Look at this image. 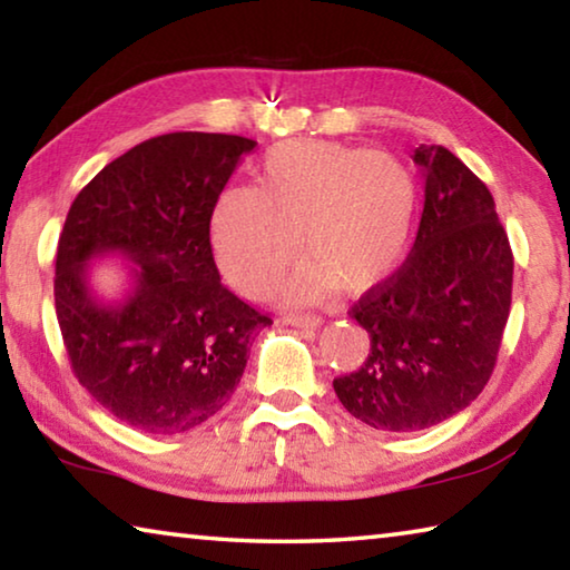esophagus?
<instances>
[{"label": "esophagus", "instance_id": "1", "mask_svg": "<svg viewBox=\"0 0 570 570\" xmlns=\"http://www.w3.org/2000/svg\"><path fill=\"white\" fill-rule=\"evenodd\" d=\"M286 324H292L294 330H316V326H322V316H314V314H288L284 316Z\"/></svg>", "mask_w": 570, "mask_h": 570}]
</instances>
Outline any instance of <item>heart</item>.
Here are the masks:
<instances>
[{"instance_id":"1","label":"heart","mask_w":570,"mask_h":570,"mask_svg":"<svg viewBox=\"0 0 570 570\" xmlns=\"http://www.w3.org/2000/svg\"><path fill=\"white\" fill-rule=\"evenodd\" d=\"M417 204V178L397 158L332 140H286L258 163L256 188L230 186L218 196L216 256L228 282L256 296L298 244L306 262L278 294L288 302L332 286L360 294L402 264Z\"/></svg>"}]
</instances>
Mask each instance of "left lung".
Returning <instances> with one entry per match:
<instances>
[{
  "label": "left lung",
  "instance_id": "1",
  "mask_svg": "<svg viewBox=\"0 0 570 570\" xmlns=\"http://www.w3.org/2000/svg\"><path fill=\"white\" fill-rule=\"evenodd\" d=\"M412 158L424 176L417 238L397 272L352 306L370 354L334 380L346 412L390 432L428 430L478 397L513 294V250L485 183L442 146Z\"/></svg>",
  "mask_w": 570,
  "mask_h": 570
}]
</instances>
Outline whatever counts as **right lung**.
Instances as JSON below:
<instances>
[{
  "label": "right lung",
  "mask_w": 570,
  "mask_h": 570,
  "mask_svg": "<svg viewBox=\"0 0 570 570\" xmlns=\"http://www.w3.org/2000/svg\"><path fill=\"white\" fill-rule=\"evenodd\" d=\"M256 140L168 132L108 163L72 200L57 244L55 308L75 377L148 435H176L230 400L254 336L272 324L220 284L210 216ZM120 253V303L89 286L92 257Z\"/></svg>",
  "instance_id": "add662e5"
}]
</instances>
